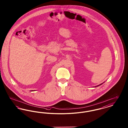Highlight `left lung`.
<instances>
[{"label":"left lung","instance_id":"8db88e82","mask_svg":"<svg viewBox=\"0 0 128 128\" xmlns=\"http://www.w3.org/2000/svg\"><path fill=\"white\" fill-rule=\"evenodd\" d=\"M104 82H103V83H102V84H99V85H97V86H94V87H98V86H99V85H102V84H104Z\"/></svg>","mask_w":128,"mask_h":128}]
</instances>
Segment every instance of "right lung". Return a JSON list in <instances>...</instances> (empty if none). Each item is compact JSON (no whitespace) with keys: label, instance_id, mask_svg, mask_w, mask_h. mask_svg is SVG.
<instances>
[{"label":"right lung","instance_id":"right-lung-1","mask_svg":"<svg viewBox=\"0 0 128 128\" xmlns=\"http://www.w3.org/2000/svg\"><path fill=\"white\" fill-rule=\"evenodd\" d=\"M36 91V90H32V91L30 90V91Z\"/></svg>","mask_w":128,"mask_h":128}]
</instances>
